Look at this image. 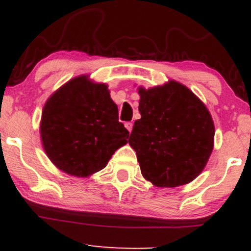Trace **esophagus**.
<instances>
[{
    "label": "esophagus",
    "instance_id": "obj_1",
    "mask_svg": "<svg viewBox=\"0 0 251 251\" xmlns=\"http://www.w3.org/2000/svg\"><path fill=\"white\" fill-rule=\"evenodd\" d=\"M125 127L127 128V131H128V132H131V131H132V128H133V124H132L131 122L125 123Z\"/></svg>",
    "mask_w": 251,
    "mask_h": 251
}]
</instances>
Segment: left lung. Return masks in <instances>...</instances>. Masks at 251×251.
I'll use <instances>...</instances> for the list:
<instances>
[{"instance_id":"1","label":"left lung","mask_w":251,"mask_h":251,"mask_svg":"<svg viewBox=\"0 0 251 251\" xmlns=\"http://www.w3.org/2000/svg\"><path fill=\"white\" fill-rule=\"evenodd\" d=\"M139 120L128 144L145 179L159 188L194 180L214 149L215 126L204 103L179 82L139 88Z\"/></svg>"}]
</instances>
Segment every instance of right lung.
Here are the masks:
<instances>
[{
    "label": "right lung",
    "instance_id": "obj_1",
    "mask_svg": "<svg viewBox=\"0 0 251 251\" xmlns=\"http://www.w3.org/2000/svg\"><path fill=\"white\" fill-rule=\"evenodd\" d=\"M40 132L51 163L76 177L102 170L129 135L107 86L86 76L68 81L47 100Z\"/></svg>",
    "mask_w": 251,
    "mask_h": 251
}]
</instances>
